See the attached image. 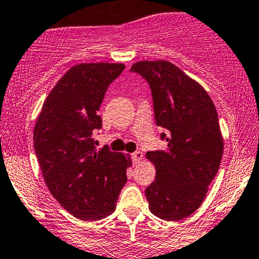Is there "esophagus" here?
<instances>
[{
    "label": "esophagus",
    "mask_w": 259,
    "mask_h": 259,
    "mask_svg": "<svg viewBox=\"0 0 259 259\" xmlns=\"http://www.w3.org/2000/svg\"><path fill=\"white\" fill-rule=\"evenodd\" d=\"M132 158H133V162H134V163H139V162L143 161V158H144L143 152H141V151H136V152H134V153H133V155H132Z\"/></svg>",
    "instance_id": "1"
}]
</instances>
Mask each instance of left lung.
I'll return each instance as SVG.
<instances>
[{
  "label": "left lung",
  "mask_w": 259,
  "mask_h": 259,
  "mask_svg": "<svg viewBox=\"0 0 259 259\" xmlns=\"http://www.w3.org/2000/svg\"><path fill=\"white\" fill-rule=\"evenodd\" d=\"M149 82L156 124L164 127V150L149 151L156 178L145 194L153 215L166 221L189 217L203 203L217 176L224 139L217 108L205 90L168 61H139L132 66Z\"/></svg>",
  "instance_id": "8db88e82"
}]
</instances>
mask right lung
<instances>
[{"label":"right lung","mask_w":259,"mask_h":259,"mask_svg":"<svg viewBox=\"0 0 259 259\" xmlns=\"http://www.w3.org/2000/svg\"><path fill=\"white\" fill-rule=\"evenodd\" d=\"M124 64H78L51 90L34 126V149L53 197L73 217L101 220L115 210L129 156L96 149L92 134L108 86Z\"/></svg>","instance_id":"right-lung-1"}]
</instances>
